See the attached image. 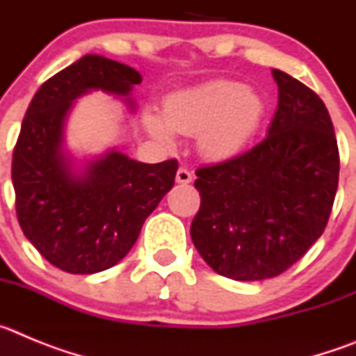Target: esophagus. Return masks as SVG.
I'll list each match as a JSON object with an SVG mask.
<instances>
[{
	"label": "esophagus",
	"mask_w": 356,
	"mask_h": 356,
	"mask_svg": "<svg viewBox=\"0 0 356 356\" xmlns=\"http://www.w3.org/2000/svg\"><path fill=\"white\" fill-rule=\"evenodd\" d=\"M176 181L181 185H187L193 181V172L188 171V169L185 168H180L178 171H176Z\"/></svg>",
	"instance_id": "obj_1"
}]
</instances>
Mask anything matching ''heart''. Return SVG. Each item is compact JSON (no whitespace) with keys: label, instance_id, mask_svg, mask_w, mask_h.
Returning <instances> with one entry per match:
<instances>
[{"label":"heart","instance_id":"b5f03b06","mask_svg":"<svg viewBox=\"0 0 356 356\" xmlns=\"http://www.w3.org/2000/svg\"><path fill=\"white\" fill-rule=\"evenodd\" d=\"M264 102L254 90L228 80L180 90L163 102V115L146 108L147 134L163 146L175 144V134L194 137L207 160H226L250 143L262 121Z\"/></svg>","mask_w":356,"mask_h":356}]
</instances>
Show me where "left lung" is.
I'll return each mask as SVG.
<instances>
[{
    "instance_id": "left-lung-1",
    "label": "left lung",
    "mask_w": 356,
    "mask_h": 356,
    "mask_svg": "<svg viewBox=\"0 0 356 356\" xmlns=\"http://www.w3.org/2000/svg\"><path fill=\"white\" fill-rule=\"evenodd\" d=\"M278 108L266 139L242 155L197 169L201 207L194 248L217 275L275 278L323 235L339 185V149L325 103L273 69Z\"/></svg>"
}]
</instances>
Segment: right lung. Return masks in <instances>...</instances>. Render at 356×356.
<instances>
[{"mask_svg":"<svg viewBox=\"0 0 356 356\" xmlns=\"http://www.w3.org/2000/svg\"><path fill=\"white\" fill-rule=\"evenodd\" d=\"M139 71L85 55L40 85L21 124L12 184L23 234L44 259L71 275H94L121 262L146 217L175 185L176 160L144 163L118 146L78 159L65 127L78 97L99 90L137 110Z\"/></svg>","mask_w":356,"mask_h":356,"instance_id":"right-lung-1","label":"right lung"}]
</instances>
